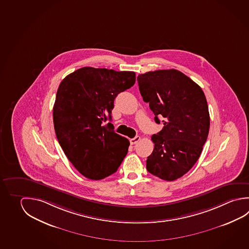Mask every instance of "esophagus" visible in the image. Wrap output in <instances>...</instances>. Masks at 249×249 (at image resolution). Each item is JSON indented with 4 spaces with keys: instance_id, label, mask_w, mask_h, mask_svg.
Returning <instances> with one entry per match:
<instances>
[{
    "instance_id": "esophagus-1",
    "label": "esophagus",
    "mask_w": 249,
    "mask_h": 249,
    "mask_svg": "<svg viewBox=\"0 0 249 249\" xmlns=\"http://www.w3.org/2000/svg\"><path fill=\"white\" fill-rule=\"evenodd\" d=\"M140 141H141V137H140V136H136L135 138L131 139L130 142H131V145H135V144H137Z\"/></svg>"
}]
</instances>
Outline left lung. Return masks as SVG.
<instances>
[{"label": "left lung", "instance_id": "left-lung-1", "mask_svg": "<svg viewBox=\"0 0 249 249\" xmlns=\"http://www.w3.org/2000/svg\"><path fill=\"white\" fill-rule=\"evenodd\" d=\"M141 95L162 130L152 136L153 153L146 169L165 181H175L189 172L197 161L210 129L208 104L204 91L184 73L156 70L140 74Z\"/></svg>", "mask_w": 249, "mask_h": 249}]
</instances>
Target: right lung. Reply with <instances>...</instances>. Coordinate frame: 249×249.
Listing matches in <instances>:
<instances>
[{"label": "right lung", "mask_w": 249, "mask_h": 249, "mask_svg": "<svg viewBox=\"0 0 249 249\" xmlns=\"http://www.w3.org/2000/svg\"><path fill=\"white\" fill-rule=\"evenodd\" d=\"M135 72L86 67L65 77L57 91L53 124L59 145L73 167L91 180L118 170L130 142L114 131V100L134 85Z\"/></svg>", "instance_id": "add662e5"}]
</instances>
